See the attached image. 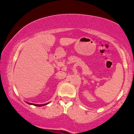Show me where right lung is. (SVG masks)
<instances>
[{"mask_svg": "<svg viewBox=\"0 0 134 134\" xmlns=\"http://www.w3.org/2000/svg\"><path fill=\"white\" fill-rule=\"evenodd\" d=\"M28 103L29 104H32V105H34V106H36V107H42V106H44V105H46V104H48V103H46V104H36L30 103Z\"/></svg>", "mask_w": 134, "mask_h": 134, "instance_id": "obj_1", "label": "right lung"}]
</instances>
